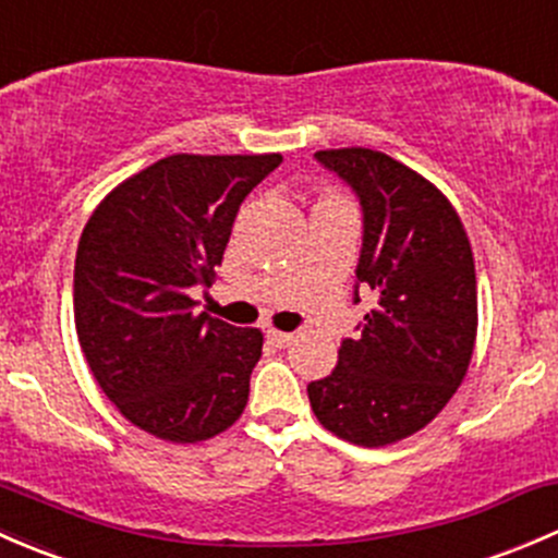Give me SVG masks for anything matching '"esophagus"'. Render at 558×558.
Here are the masks:
<instances>
[{
	"mask_svg": "<svg viewBox=\"0 0 558 558\" xmlns=\"http://www.w3.org/2000/svg\"><path fill=\"white\" fill-rule=\"evenodd\" d=\"M266 338L274 343V347H279V349L290 347V343L295 341V336H292V332H281V330H268Z\"/></svg>",
	"mask_w": 558,
	"mask_h": 558,
	"instance_id": "esophagus-1",
	"label": "esophagus"
}]
</instances>
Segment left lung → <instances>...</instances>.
<instances>
[{
	"mask_svg": "<svg viewBox=\"0 0 558 558\" xmlns=\"http://www.w3.org/2000/svg\"><path fill=\"white\" fill-rule=\"evenodd\" d=\"M314 158L347 182L363 209L354 303L373 308L343 338L330 376L308 384L322 427L357 446H387L433 422L462 384L478 327L468 233L446 195L367 147Z\"/></svg>",
	"mask_w": 558,
	"mask_h": 558,
	"instance_id": "left-lung-1",
	"label": "left lung"
}]
</instances>
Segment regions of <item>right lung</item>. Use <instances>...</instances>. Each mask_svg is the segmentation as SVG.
<instances>
[{"label":"right lung","instance_id":"1","mask_svg":"<svg viewBox=\"0 0 558 558\" xmlns=\"http://www.w3.org/2000/svg\"><path fill=\"white\" fill-rule=\"evenodd\" d=\"M281 155H169L114 187L74 260V325L90 373L155 438L195 444L231 427L250 398L263 332L195 314L239 206Z\"/></svg>","mask_w":558,"mask_h":558}]
</instances>
